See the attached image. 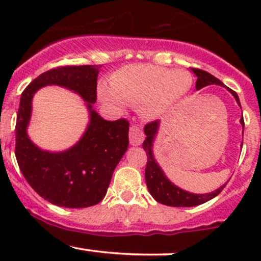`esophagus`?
Returning <instances> with one entry per match:
<instances>
[{
	"mask_svg": "<svg viewBox=\"0 0 261 261\" xmlns=\"http://www.w3.org/2000/svg\"><path fill=\"white\" fill-rule=\"evenodd\" d=\"M128 136H130V143L133 146L141 145L143 139H145L143 131L141 130V127L137 126V125H133V126L130 127V133H128Z\"/></svg>",
	"mask_w": 261,
	"mask_h": 261,
	"instance_id": "obj_1",
	"label": "esophagus"
}]
</instances>
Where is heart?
I'll return each instance as SVG.
<instances>
[{"instance_id": "1", "label": "heart", "mask_w": 261, "mask_h": 261, "mask_svg": "<svg viewBox=\"0 0 261 261\" xmlns=\"http://www.w3.org/2000/svg\"><path fill=\"white\" fill-rule=\"evenodd\" d=\"M112 88L101 87L99 95L108 106L122 109L139 106L145 118H160L178 104L191 87V76L184 71L154 65H131L110 80Z\"/></svg>"}]
</instances>
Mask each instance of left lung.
Segmentation results:
<instances>
[{
	"label": "left lung",
	"mask_w": 261,
	"mask_h": 261,
	"mask_svg": "<svg viewBox=\"0 0 261 261\" xmlns=\"http://www.w3.org/2000/svg\"><path fill=\"white\" fill-rule=\"evenodd\" d=\"M193 72L195 73L197 77L196 80V89L203 88V87L210 86V85H218L226 87L221 82L220 80L216 79L215 76H212L211 73L206 72L203 70H199V68H191ZM228 91L232 93L233 97L236 98L237 103L241 107V101H239L238 94L234 91L226 87ZM241 124L244 126V120L243 118L241 119ZM158 127H160V120H154L148 122L145 126V134H146V140L143 141L142 147L146 151L147 154V164H146V170H145V178H146V184H147L148 191L151 193V195L153 196L155 201L163 203L167 206H173V207H191V206H197L201 205V203L208 201V200L214 199L215 196H217L221 191L223 190V188L226 187V184H223L222 187L218 188L217 190L212 191L208 194H193L189 193V191L182 190V189L178 188L176 185L173 184L172 181L167 178L166 174L163 173V170L161 169V167L158 166V163L154 160L153 155V142L155 136H157Z\"/></svg>",
	"instance_id": "left-lung-1"
}]
</instances>
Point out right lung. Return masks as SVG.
Wrapping results in <instances>:
<instances>
[{"label":"right lung","mask_w":261,"mask_h":261,"mask_svg":"<svg viewBox=\"0 0 261 261\" xmlns=\"http://www.w3.org/2000/svg\"><path fill=\"white\" fill-rule=\"evenodd\" d=\"M100 66H61L41 73L27 86L19 101L16 124V158L29 185L54 205L82 208L97 205L106 196L114 169L128 146V121H107L93 110L97 100ZM56 84L76 91L90 110L87 130L73 148L47 152L37 148L26 135L31 99L44 85Z\"/></svg>","instance_id":"1"}]
</instances>
